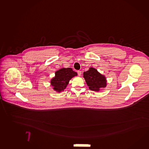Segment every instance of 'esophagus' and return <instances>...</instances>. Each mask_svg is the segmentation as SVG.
Masks as SVG:
<instances>
[{
  "mask_svg": "<svg viewBox=\"0 0 149 149\" xmlns=\"http://www.w3.org/2000/svg\"><path fill=\"white\" fill-rule=\"evenodd\" d=\"M77 73L78 76H80L81 75V72L80 71H78L77 72Z\"/></svg>",
  "mask_w": 149,
  "mask_h": 149,
  "instance_id": "obj_1",
  "label": "esophagus"
}]
</instances>
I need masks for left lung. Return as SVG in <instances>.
<instances>
[{
    "mask_svg": "<svg viewBox=\"0 0 149 149\" xmlns=\"http://www.w3.org/2000/svg\"><path fill=\"white\" fill-rule=\"evenodd\" d=\"M83 77L88 88L92 91L99 92L100 88H105L107 85L105 76L92 67L90 68L88 71L84 72Z\"/></svg>",
    "mask_w": 149,
    "mask_h": 149,
    "instance_id": "left-lung-1",
    "label": "left lung"
}]
</instances>
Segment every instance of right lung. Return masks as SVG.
<instances>
[{"label": "right lung", "mask_w": 149, "mask_h": 149, "mask_svg": "<svg viewBox=\"0 0 149 149\" xmlns=\"http://www.w3.org/2000/svg\"><path fill=\"white\" fill-rule=\"evenodd\" d=\"M55 75L50 81L53 89L60 93L64 91L72 78L77 75V73L73 71L71 68H61L55 72Z\"/></svg>", "instance_id": "right-lung-1"}]
</instances>
